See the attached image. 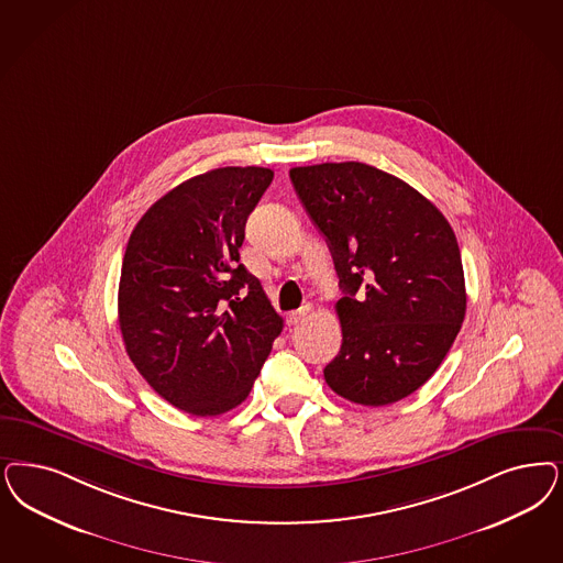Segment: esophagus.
Instances as JSON below:
<instances>
[{
	"label": "esophagus",
	"instance_id": "1",
	"mask_svg": "<svg viewBox=\"0 0 563 563\" xmlns=\"http://www.w3.org/2000/svg\"><path fill=\"white\" fill-rule=\"evenodd\" d=\"M310 311V306L306 303V306H301L299 310L291 311V313L287 316V322H289V324H299V322H303V318H306Z\"/></svg>",
	"mask_w": 563,
	"mask_h": 563
}]
</instances>
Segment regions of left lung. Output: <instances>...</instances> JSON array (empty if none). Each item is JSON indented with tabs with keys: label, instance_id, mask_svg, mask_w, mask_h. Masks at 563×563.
Listing matches in <instances>:
<instances>
[{
	"label": "left lung",
	"instance_id": "8db88e82",
	"mask_svg": "<svg viewBox=\"0 0 563 563\" xmlns=\"http://www.w3.org/2000/svg\"><path fill=\"white\" fill-rule=\"evenodd\" d=\"M306 212L327 236L343 345L329 387L380 408L422 387L465 316L464 266L445 216L397 176L362 162L291 168Z\"/></svg>",
	"mask_w": 563,
	"mask_h": 563
}]
</instances>
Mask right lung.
<instances>
[{"instance_id": "1", "label": "right lung", "mask_w": 563, "mask_h": 563, "mask_svg": "<svg viewBox=\"0 0 563 563\" xmlns=\"http://www.w3.org/2000/svg\"><path fill=\"white\" fill-rule=\"evenodd\" d=\"M274 173L227 166L180 183L131 233L118 324L159 397L194 416L247 399L283 330L260 280L239 264L245 222Z\"/></svg>"}]
</instances>
